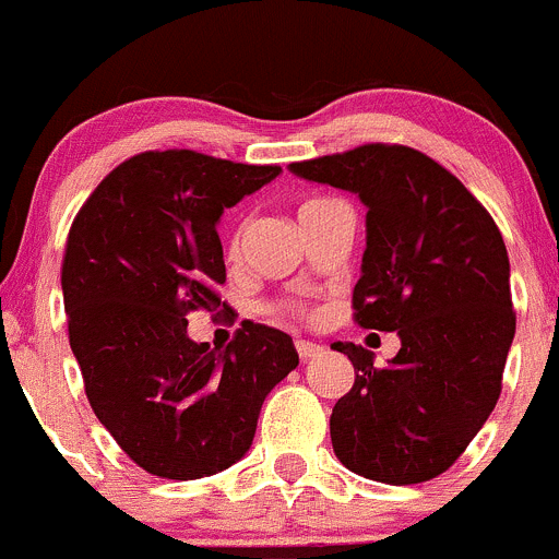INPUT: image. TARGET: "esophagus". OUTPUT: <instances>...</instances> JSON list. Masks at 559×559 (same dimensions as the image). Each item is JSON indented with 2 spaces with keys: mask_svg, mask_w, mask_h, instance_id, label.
<instances>
[{
  "mask_svg": "<svg viewBox=\"0 0 559 559\" xmlns=\"http://www.w3.org/2000/svg\"><path fill=\"white\" fill-rule=\"evenodd\" d=\"M320 350H323V347L314 345V342H309V340H296V353H298V358H301V361H309V358L318 356Z\"/></svg>",
  "mask_w": 559,
  "mask_h": 559,
  "instance_id": "obj_1",
  "label": "esophagus"
}]
</instances>
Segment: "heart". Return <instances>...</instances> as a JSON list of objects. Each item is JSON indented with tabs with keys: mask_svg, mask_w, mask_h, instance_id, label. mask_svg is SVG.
<instances>
[{
	"mask_svg": "<svg viewBox=\"0 0 559 559\" xmlns=\"http://www.w3.org/2000/svg\"><path fill=\"white\" fill-rule=\"evenodd\" d=\"M320 203H325V201L304 203L301 212H304V209L320 206ZM247 236H250V223H239V225H236V230H234V234H230V241H228L230 261H241V255H245V250H247Z\"/></svg>",
	"mask_w": 559,
	"mask_h": 559,
	"instance_id": "heart-1",
	"label": "heart"
}]
</instances>
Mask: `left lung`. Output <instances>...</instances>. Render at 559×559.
Wrapping results in <instances>:
<instances>
[{"label": "left lung", "instance_id": "8db88e82", "mask_svg": "<svg viewBox=\"0 0 559 559\" xmlns=\"http://www.w3.org/2000/svg\"><path fill=\"white\" fill-rule=\"evenodd\" d=\"M290 174L356 192L367 206L353 318L402 342L383 369L367 347L331 345L356 369L331 413L336 460L394 486L435 478L500 396L516 331L500 230L454 174L411 146L367 143L293 163Z\"/></svg>", "mask_w": 559, "mask_h": 559}]
</instances>
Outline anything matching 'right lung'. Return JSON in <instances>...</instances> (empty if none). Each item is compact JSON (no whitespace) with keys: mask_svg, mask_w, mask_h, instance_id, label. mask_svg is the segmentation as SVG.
Returning a JSON list of instances; mask_svg holds the SVG:
<instances>
[{"mask_svg":"<svg viewBox=\"0 0 559 559\" xmlns=\"http://www.w3.org/2000/svg\"><path fill=\"white\" fill-rule=\"evenodd\" d=\"M280 170L143 152L99 181L70 228L62 293L86 396L121 451L159 478L239 462L263 400L298 367L290 336L252 320L225 350L187 334V314L225 307L219 217Z\"/></svg>","mask_w":559,"mask_h":559,"instance_id":"right-lung-1","label":"right lung"}]
</instances>
